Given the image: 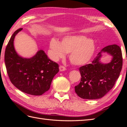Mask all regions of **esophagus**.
Returning a JSON list of instances; mask_svg holds the SVG:
<instances>
[{"label":"esophagus","mask_w":127,"mask_h":127,"mask_svg":"<svg viewBox=\"0 0 127 127\" xmlns=\"http://www.w3.org/2000/svg\"><path fill=\"white\" fill-rule=\"evenodd\" d=\"M66 70V68L64 66H63V65L59 66V70H60L61 71H64V70Z\"/></svg>","instance_id":"obj_1"}]
</instances>
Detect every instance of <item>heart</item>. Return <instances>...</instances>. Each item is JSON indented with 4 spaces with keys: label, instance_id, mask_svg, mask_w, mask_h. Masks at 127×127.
<instances>
[{
    "label": "heart",
    "instance_id": "1",
    "mask_svg": "<svg viewBox=\"0 0 127 127\" xmlns=\"http://www.w3.org/2000/svg\"><path fill=\"white\" fill-rule=\"evenodd\" d=\"M51 55L55 59L63 58L69 53V58L75 65L86 64L92 57L95 50V43L91 39L81 35L66 36L61 42L52 39L50 43Z\"/></svg>",
    "mask_w": 127,
    "mask_h": 127
}]
</instances>
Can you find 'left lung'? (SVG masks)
Wrapping results in <instances>:
<instances>
[{
  "label": "left lung",
  "instance_id": "obj_1",
  "mask_svg": "<svg viewBox=\"0 0 127 127\" xmlns=\"http://www.w3.org/2000/svg\"><path fill=\"white\" fill-rule=\"evenodd\" d=\"M102 52L113 57L110 63L102 64L99 62ZM122 64V51L119 46L114 44L105 47L91 63L79 68L81 79L79 84L75 87V92L82 99L102 98L114 87L120 76Z\"/></svg>",
  "mask_w": 127,
  "mask_h": 127
}]
</instances>
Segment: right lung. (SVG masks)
<instances>
[{"mask_svg": "<svg viewBox=\"0 0 127 127\" xmlns=\"http://www.w3.org/2000/svg\"><path fill=\"white\" fill-rule=\"evenodd\" d=\"M22 30L20 28L14 32L5 49L7 73L11 82L19 90L33 95H42L50 89L53 77L59 71V65L42 50L31 58L19 56L15 50L13 40Z\"/></svg>", "mask_w": 127, "mask_h": 127, "instance_id": "obj_1", "label": "right lung"}]
</instances>
